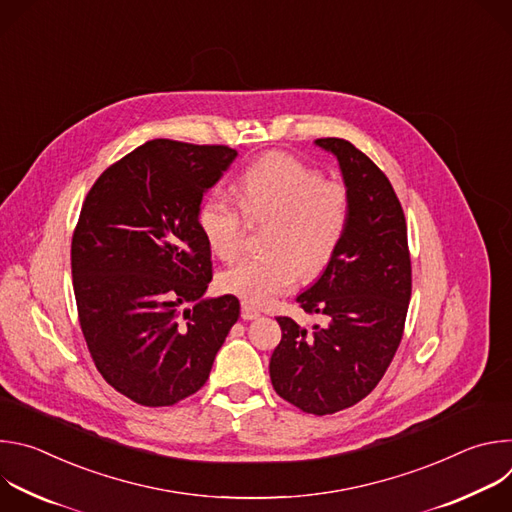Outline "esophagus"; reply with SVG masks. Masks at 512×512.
Returning a JSON list of instances; mask_svg holds the SVG:
<instances>
[{"mask_svg":"<svg viewBox=\"0 0 512 512\" xmlns=\"http://www.w3.org/2000/svg\"><path fill=\"white\" fill-rule=\"evenodd\" d=\"M259 316H261V312H259L255 306H251V304H247V302L241 304V318H243V320H255V318H259Z\"/></svg>","mask_w":512,"mask_h":512,"instance_id":"obj_1","label":"esophagus"}]
</instances>
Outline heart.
<instances>
[{
	"label": "heart",
	"mask_w": 512,
	"mask_h": 512,
	"mask_svg": "<svg viewBox=\"0 0 512 512\" xmlns=\"http://www.w3.org/2000/svg\"><path fill=\"white\" fill-rule=\"evenodd\" d=\"M237 202L223 192L208 194L198 208V225L212 253L233 261L245 247L247 221L271 223L269 255L243 257L218 277L223 291L251 306L285 294L300 271L316 275L326 269L346 235L352 206L342 182L324 180L320 170L289 154H269L249 166L239 178Z\"/></svg>",
	"instance_id": "obj_1"
}]
</instances>
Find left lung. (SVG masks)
I'll return each mask as SVG.
<instances>
[{"mask_svg":"<svg viewBox=\"0 0 512 512\" xmlns=\"http://www.w3.org/2000/svg\"><path fill=\"white\" fill-rule=\"evenodd\" d=\"M340 164L350 192L346 235L298 296L312 328L277 316L281 340L269 360L275 393L304 413L356 405L383 379L401 344L411 300V257L401 202L381 168L346 139H316Z\"/></svg>","mask_w":512,"mask_h":512,"instance_id":"obj_1","label":"left lung"}]
</instances>
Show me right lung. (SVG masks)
<instances>
[{"instance_id": "add662e5", "label": "right lung", "mask_w": 512, "mask_h": 512, "mask_svg": "<svg viewBox=\"0 0 512 512\" xmlns=\"http://www.w3.org/2000/svg\"><path fill=\"white\" fill-rule=\"evenodd\" d=\"M235 158L229 145L145 141L83 202L70 247L81 330L103 379L139 405L194 395L239 320L235 296L202 298L212 261L198 225L204 192Z\"/></svg>"}]
</instances>
